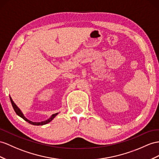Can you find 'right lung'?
Returning <instances> with one entry per match:
<instances>
[{"instance_id": "right-lung-1", "label": "right lung", "mask_w": 159, "mask_h": 159, "mask_svg": "<svg viewBox=\"0 0 159 159\" xmlns=\"http://www.w3.org/2000/svg\"><path fill=\"white\" fill-rule=\"evenodd\" d=\"M10 100H11V104H12V105H13V109H14V110H15V113H17V114L19 117H21V118H23L24 120L27 121L28 123H30V124H32V125H45V124H46L49 123V122H50L54 118V117H55L58 114V113H54V114H53L49 119H48V120H45V121H41V122H34V121H30V120H27V119L26 118V117H25V116H24V115L23 114V113L21 112V111L20 110V109H19V108L17 106V105H16V104L13 102V101L12 100L11 97H10Z\"/></svg>"}]
</instances>
